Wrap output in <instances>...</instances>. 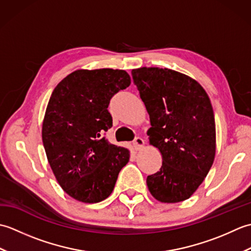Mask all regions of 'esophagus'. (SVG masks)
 Here are the masks:
<instances>
[{
  "label": "esophagus",
  "mask_w": 251,
  "mask_h": 251,
  "mask_svg": "<svg viewBox=\"0 0 251 251\" xmlns=\"http://www.w3.org/2000/svg\"><path fill=\"white\" fill-rule=\"evenodd\" d=\"M132 145L136 148V150H140V149L145 146V140H143L141 137H136L134 142H132Z\"/></svg>",
  "instance_id": "obj_1"
}]
</instances>
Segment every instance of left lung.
<instances>
[{
  "label": "left lung",
  "instance_id": "left-lung-1",
  "mask_svg": "<svg viewBox=\"0 0 251 251\" xmlns=\"http://www.w3.org/2000/svg\"><path fill=\"white\" fill-rule=\"evenodd\" d=\"M131 74L150 115V143L163 157L159 172L148 176L149 191L162 202L188 200L215 159L210 99L195 79L170 69L143 67Z\"/></svg>",
  "mask_w": 251,
  "mask_h": 251
}]
</instances>
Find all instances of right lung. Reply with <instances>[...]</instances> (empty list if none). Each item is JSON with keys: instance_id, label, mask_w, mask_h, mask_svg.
Here are the masks:
<instances>
[{"instance_id": "right-lung-1", "label": "right lung", "mask_w": 251, "mask_h": 251, "mask_svg": "<svg viewBox=\"0 0 251 251\" xmlns=\"http://www.w3.org/2000/svg\"><path fill=\"white\" fill-rule=\"evenodd\" d=\"M129 85L124 70H77L50 96L42 139L58 183L74 200L89 204L105 200L129 161L127 149L103 137L112 127L110 100Z\"/></svg>"}]
</instances>
